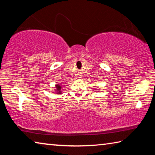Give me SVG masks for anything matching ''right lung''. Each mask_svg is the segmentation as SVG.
Listing matches in <instances>:
<instances>
[{"label": "right lung", "instance_id": "right-lung-1", "mask_svg": "<svg viewBox=\"0 0 155 155\" xmlns=\"http://www.w3.org/2000/svg\"><path fill=\"white\" fill-rule=\"evenodd\" d=\"M56 88H57V91H58V93L59 94H61V86L60 85H56Z\"/></svg>", "mask_w": 155, "mask_h": 155}]
</instances>
